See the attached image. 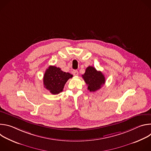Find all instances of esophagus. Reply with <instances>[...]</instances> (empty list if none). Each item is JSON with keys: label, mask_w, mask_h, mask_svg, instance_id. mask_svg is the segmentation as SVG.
Returning <instances> with one entry per match:
<instances>
[{"label": "esophagus", "mask_w": 151, "mask_h": 151, "mask_svg": "<svg viewBox=\"0 0 151 151\" xmlns=\"http://www.w3.org/2000/svg\"><path fill=\"white\" fill-rule=\"evenodd\" d=\"M72 73L74 76H78V71L76 70H74L73 72H72Z\"/></svg>", "instance_id": "esophagus-1"}]
</instances>
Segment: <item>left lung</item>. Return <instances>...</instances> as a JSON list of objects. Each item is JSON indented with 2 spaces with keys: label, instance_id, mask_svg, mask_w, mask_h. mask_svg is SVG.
<instances>
[{
  "label": "left lung",
  "instance_id": "left-lung-1",
  "mask_svg": "<svg viewBox=\"0 0 151 151\" xmlns=\"http://www.w3.org/2000/svg\"><path fill=\"white\" fill-rule=\"evenodd\" d=\"M82 78L88 85V90L91 92L97 91L105 83V77L103 74L93 66H88L86 69Z\"/></svg>",
  "mask_w": 151,
  "mask_h": 151
}]
</instances>
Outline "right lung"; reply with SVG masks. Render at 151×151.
<instances>
[{"instance_id":"right-lung-1","label":"right lung","mask_w":151,"mask_h":151,"mask_svg":"<svg viewBox=\"0 0 151 151\" xmlns=\"http://www.w3.org/2000/svg\"><path fill=\"white\" fill-rule=\"evenodd\" d=\"M72 77V75L62 71L59 68L50 66L46 70L43 81L45 88L52 94H58L63 91L64 85Z\"/></svg>"}]
</instances>
